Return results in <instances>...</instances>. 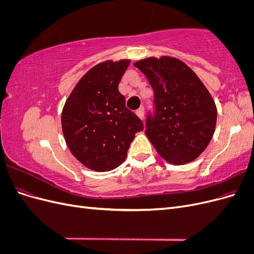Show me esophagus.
I'll return each instance as SVG.
<instances>
[{
  "instance_id": "obj_1",
  "label": "esophagus",
  "mask_w": 254,
  "mask_h": 254,
  "mask_svg": "<svg viewBox=\"0 0 254 254\" xmlns=\"http://www.w3.org/2000/svg\"><path fill=\"white\" fill-rule=\"evenodd\" d=\"M135 113L142 121L144 120V108H143V107H140V108L135 111Z\"/></svg>"
}]
</instances>
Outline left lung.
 I'll return each mask as SVG.
<instances>
[{"label": "left lung", "instance_id": "8db88e82", "mask_svg": "<svg viewBox=\"0 0 254 254\" xmlns=\"http://www.w3.org/2000/svg\"><path fill=\"white\" fill-rule=\"evenodd\" d=\"M153 90L155 114L145 133L159 155L174 165L198 158L215 131L217 109L210 92L183 61L162 56L133 64Z\"/></svg>", "mask_w": 254, "mask_h": 254}]
</instances>
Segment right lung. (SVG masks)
<instances>
[{
	"mask_svg": "<svg viewBox=\"0 0 254 254\" xmlns=\"http://www.w3.org/2000/svg\"><path fill=\"white\" fill-rule=\"evenodd\" d=\"M130 60H107L93 66L76 83L64 106L61 126L72 155L95 172L121 165L142 121L127 109L119 83Z\"/></svg>",
	"mask_w": 254,
	"mask_h": 254,
	"instance_id": "right-lung-1",
	"label": "right lung"
}]
</instances>
